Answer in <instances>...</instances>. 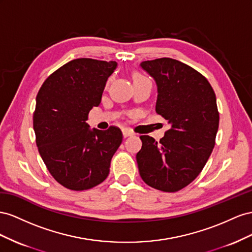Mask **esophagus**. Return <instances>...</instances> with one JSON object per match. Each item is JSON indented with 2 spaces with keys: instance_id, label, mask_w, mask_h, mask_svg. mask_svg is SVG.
Masks as SVG:
<instances>
[{
  "instance_id": "1",
  "label": "esophagus",
  "mask_w": 252,
  "mask_h": 252,
  "mask_svg": "<svg viewBox=\"0 0 252 252\" xmlns=\"http://www.w3.org/2000/svg\"><path fill=\"white\" fill-rule=\"evenodd\" d=\"M122 135H124V137L126 138V137H128V136L134 135V133L130 130H127V128H124V130H122Z\"/></svg>"
}]
</instances>
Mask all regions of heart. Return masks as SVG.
Listing matches in <instances>:
<instances>
[{"instance_id": "1", "label": "heart", "mask_w": 252, "mask_h": 252, "mask_svg": "<svg viewBox=\"0 0 252 252\" xmlns=\"http://www.w3.org/2000/svg\"><path fill=\"white\" fill-rule=\"evenodd\" d=\"M142 78H146V77L142 76L141 74H136V75L134 76V80H135V79H142Z\"/></svg>"}]
</instances>
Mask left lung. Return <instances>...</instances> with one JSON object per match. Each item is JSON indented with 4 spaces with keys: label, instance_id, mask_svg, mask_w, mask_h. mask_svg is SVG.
<instances>
[{
    "label": "left lung",
    "instance_id": "left-lung-1",
    "mask_svg": "<svg viewBox=\"0 0 252 252\" xmlns=\"http://www.w3.org/2000/svg\"><path fill=\"white\" fill-rule=\"evenodd\" d=\"M140 66L156 81L155 110L171 128L159 141L140 136L139 174L154 189L176 192L198 176L212 153L220 122L217 97L209 81L181 61L160 58Z\"/></svg>",
    "mask_w": 252,
    "mask_h": 252
}]
</instances>
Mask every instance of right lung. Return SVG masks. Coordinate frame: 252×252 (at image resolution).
Wrapping results in <instances>:
<instances>
[{"label": "right lung", "mask_w": 252, "mask_h": 252, "mask_svg": "<svg viewBox=\"0 0 252 252\" xmlns=\"http://www.w3.org/2000/svg\"><path fill=\"white\" fill-rule=\"evenodd\" d=\"M116 67L115 61L71 60L39 90L33 112L35 142L49 173L69 190L83 191L101 184L121 145L119 127L90 130L86 124Z\"/></svg>", "instance_id": "1"}]
</instances>
